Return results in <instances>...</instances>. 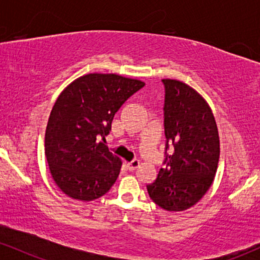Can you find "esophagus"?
<instances>
[{"mask_svg":"<svg viewBox=\"0 0 260 260\" xmlns=\"http://www.w3.org/2000/svg\"><path fill=\"white\" fill-rule=\"evenodd\" d=\"M138 166H139L138 160H133V161H131V162L127 164V169L129 170V171H134V170L138 168Z\"/></svg>","mask_w":260,"mask_h":260,"instance_id":"1","label":"esophagus"}]
</instances>
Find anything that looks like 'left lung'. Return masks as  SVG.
<instances>
[{
	"mask_svg": "<svg viewBox=\"0 0 260 260\" xmlns=\"http://www.w3.org/2000/svg\"><path fill=\"white\" fill-rule=\"evenodd\" d=\"M165 86L164 128L165 168L160 169L149 197L168 211H183L197 204L215 177L220 156L217 126L211 109L199 92L186 83L162 79Z\"/></svg>",
	"mask_w": 260,
	"mask_h": 260,
	"instance_id": "left-lung-1",
	"label": "left lung"
}]
</instances>
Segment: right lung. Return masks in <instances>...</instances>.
I'll return each mask as SVG.
<instances>
[{
	"label": "right lung",
	"instance_id": "1",
	"mask_svg": "<svg viewBox=\"0 0 260 260\" xmlns=\"http://www.w3.org/2000/svg\"><path fill=\"white\" fill-rule=\"evenodd\" d=\"M144 85L118 74L90 73L59 94L47 122L45 155L66 196L90 202L109 192L122 162L100 139L111 131L115 113Z\"/></svg>",
	"mask_w": 260,
	"mask_h": 260
}]
</instances>
